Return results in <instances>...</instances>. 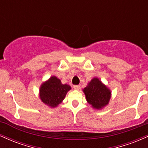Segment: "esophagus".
<instances>
[{"label": "esophagus", "mask_w": 148, "mask_h": 148, "mask_svg": "<svg viewBox=\"0 0 148 148\" xmlns=\"http://www.w3.org/2000/svg\"><path fill=\"white\" fill-rule=\"evenodd\" d=\"M73 87H74V88L75 90H79L80 88H81V87H80L79 85H74V86H73Z\"/></svg>", "instance_id": "esophagus-1"}]
</instances>
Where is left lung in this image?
Wrapping results in <instances>:
<instances>
[{
	"label": "left lung",
	"mask_w": 148,
	"mask_h": 148,
	"mask_svg": "<svg viewBox=\"0 0 148 148\" xmlns=\"http://www.w3.org/2000/svg\"><path fill=\"white\" fill-rule=\"evenodd\" d=\"M84 92L86 99L93 108H102L106 104L111 97V92L101 81L97 78H94L89 84L84 88Z\"/></svg>",
	"instance_id": "1"
}]
</instances>
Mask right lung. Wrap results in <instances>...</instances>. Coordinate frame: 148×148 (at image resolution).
Returning <instances> with one entry per match:
<instances>
[{
	"instance_id": "add662e5",
	"label": "right lung",
	"mask_w": 148,
	"mask_h": 148,
	"mask_svg": "<svg viewBox=\"0 0 148 148\" xmlns=\"http://www.w3.org/2000/svg\"><path fill=\"white\" fill-rule=\"evenodd\" d=\"M70 89L71 87L68 85L62 84L60 79L52 76L42 85L40 90V99L46 104L53 108L62 102Z\"/></svg>"
}]
</instances>
